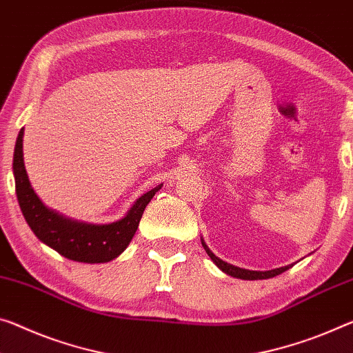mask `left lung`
<instances>
[{
  "label": "left lung",
  "instance_id": "8db88e82",
  "mask_svg": "<svg viewBox=\"0 0 353 353\" xmlns=\"http://www.w3.org/2000/svg\"><path fill=\"white\" fill-rule=\"evenodd\" d=\"M201 243H203L205 253L209 254V257H210L212 261H214V264H215L218 268H220L221 272H225L226 275L234 276V278H240V279H268V278H273V276L279 275V273L289 270V268L294 265V264H290V265H284V267L273 268V270H265V272H261V270H259V272H257V270H247V268H240V267H236V265H232V264H228V262L221 261L220 257H216V256L209 250V247H207L203 239H201Z\"/></svg>",
  "mask_w": 353,
  "mask_h": 353
}]
</instances>
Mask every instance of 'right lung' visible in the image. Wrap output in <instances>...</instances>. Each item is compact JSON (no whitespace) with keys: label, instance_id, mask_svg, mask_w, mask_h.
Masks as SVG:
<instances>
[{"label":"right lung","instance_id":"right-lung-1","mask_svg":"<svg viewBox=\"0 0 353 353\" xmlns=\"http://www.w3.org/2000/svg\"><path fill=\"white\" fill-rule=\"evenodd\" d=\"M15 193L21 214L36 237L70 261L100 264L116 259L135 236L143 212L161 185L141 194L127 215L108 225H92L63 216L39 199L28 179L23 163V128L14 149Z\"/></svg>","mask_w":353,"mask_h":353}]
</instances>
